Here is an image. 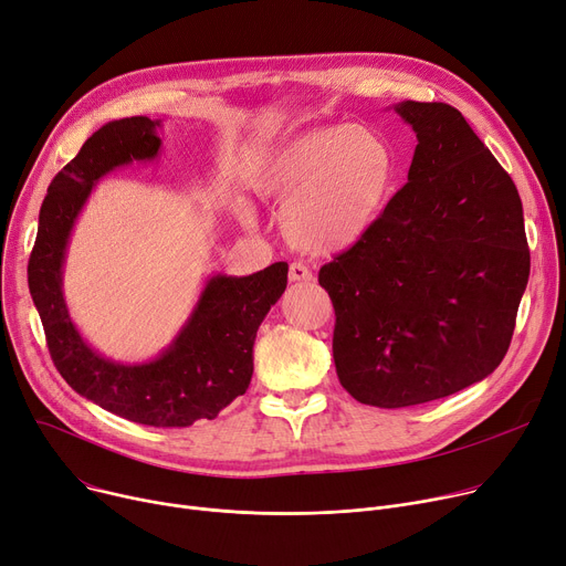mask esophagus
<instances>
[{
  "instance_id": "34e87169",
  "label": "esophagus",
  "mask_w": 566,
  "mask_h": 566,
  "mask_svg": "<svg viewBox=\"0 0 566 566\" xmlns=\"http://www.w3.org/2000/svg\"><path fill=\"white\" fill-rule=\"evenodd\" d=\"M287 279L292 283H308V281H313V272L306 268L304 262H292L290 264V272H287Z\"/></svg>"
}]
</instances>
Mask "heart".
Masks as SVG:
<instances>
[{
    "label": "heart",
    "mask_w": 566,
    "mask_h": 566,
    "mask_svg": "<svg viewBox=\"0 0 566 566\" xmlns=\"http://www.w3.org/2000/svg\"><path fill=\"white\" fill-rule=\"evenodd\" d=\"M400 176V157L379 129L326 125L264 155L253 191L283 206V238L298 251L334 255L360 244L384 219Z\"/></svg>",
    "instance_id": "1"
}]
</instances>
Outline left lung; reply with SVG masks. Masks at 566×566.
Masks as SVG:
<instances>
[{"mask_svg": "<svg viewBox=\"0 0 566 566\" xmlns=\"http://www.w3.org/2000/svg\"><path fill=\"white\" fill-rule=\"evenodd\" d=\"M416 132L409 182L379 226L319 270L334 360L360 405L400 409L489 377L530 276L512 178L446 103L392 105Z\"/></svg>", "mask_w": 566, "mask_h": 566, "instance_id": "left-lung-1", "label": "left lung"}]
</instances>
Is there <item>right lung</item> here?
<instances>
[{"label":"right lung","instance_id":"obj_1","mask_svg":"<svg viewBox=\"0 0 566 566\" xmlns=\"http://www.w3.org/2000/svg\"><path fill=\"white\" fill-rule=\"evenodd\" d=\"M159 129L161 120L132 116L93 132L48 187L27 276L52 360L75 392L132 422L189 427L196 420H214L247 392L258 326L285 292L287 264L274 262L249 276H208L176 338L150 360H114L84 340L63 296L73 228L107 174L132 161L157 159Z\"/></svg>","mask_w":566,"mask_h":566}]
</instances>
